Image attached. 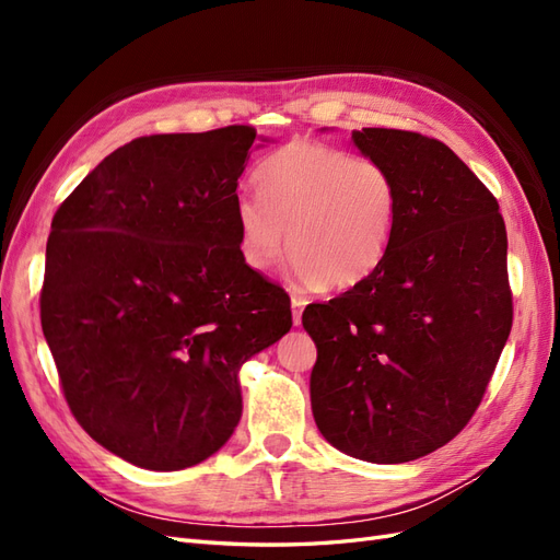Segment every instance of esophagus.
I'll use <instances>...</instances> for the list:
<instances>
[{"instance_id": "esophagus-1", "label": "esophagus", "mask_w": 560, "mask_h": 560, "mask_svg": "<svg viewBox=\"0 0 560 560\" xmlns=\"http://www.w3.org/2000/svg\"><path fill=\"white\" fill-rule=\"evenodd\" d=\"M308 299L303 296L301 292H292V315H294V325H301V313L306 308Z\"/></svg>"}]
</instances>
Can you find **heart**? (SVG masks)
Returning a JSON list of instances; mask_svg holds the SVG:
<instances>
[{"mask_svg": "<svg viewBox=\"0 0 560 560\" xmlns=\"http://www.w3.org/2000/svg\"><path fill=\"white\" fill-rule=\"evenodd\" d=\"M259 194L235 198L241 254L268 270L287 249L303 282L338 290L381 266L397 222V184L376 159L315 140H294L266 159Z\"/></svg>", "mask_w": 560, "mask_h": 560, "instance_id": "1", "label": "heart"}]
</instances>
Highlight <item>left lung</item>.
I'll list each match as a JSON object with an SVG mask.
<instances>
[{
	"label": "left lung",
	"instance_id": "obj_1",
	"mask_svg": "<svg viewBox=\"0 0 560 560\" xmlns=\"http://www.w3.org/2000/svg\"><path fill=\"white\" fill-rule=\"evenodd\" d=\"M352 142L393 175L397 222L374 273L303 311L311 406L334 448L399 465L448 444L481 404L512 331L506 231L444 142L393 128Z\"/></svg>",
	"mask_w": 560,
	"mask_h": 560
}]
</instances>
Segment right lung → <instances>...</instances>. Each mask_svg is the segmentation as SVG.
I'll list each match as a JSON object with an SVG mask.
<instances>
[{"instance_id": "obj_1", "label": "right lung", "mask_w": 560, "mask_h": 560, "mask_svg": "<svg viewBox=\"0 0 560 560\" xmlns=\"http://www.w3.org/2000/svg\"><path fill=\"white\" fill-rule=\"evenodd\" d=\"M254 138L132 140L50 224L46 343L79 425L126 463L175 471L222 448L243 416L241 366L292 329L290 296L241 254L235 189Z\"/></svg>"}]
</instances>
